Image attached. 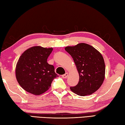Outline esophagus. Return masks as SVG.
Returning <instances> with one entry per match:
<instances>
[{"instance_id": "34e87169", "label": "esophagus", "mask_w": 125, "mask_h": 125, "mask_svg": "<svg viewBox=\"0 0 125 125\" xmlns=\"http://www.w3.org/2000/svg\"><path fill=\"white\" fill-rule=\"evenodd\" d=\"M68 75V73H65L64 74H63V75H62V77L63 78H64V79H65V78H67Z\"/></svg>"}]
</instances>
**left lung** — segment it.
<instances>
[{"label":"left lung","mask_w":125,"mask_h":125,"mask_svg":"<svg viewBox=\"0 0 125 125\" xmlns=\"http://www.w3.org/2000/svg\"><path fill=\"white\" fill-rule=\"evenodd\" d=\"M65 50L73 58L79 74V82L71 86V90L80 96L95 92L105 78V65L102 55L93 46L84 43L68 46Z\"/></svg>","instance_id":"8db88e82"}]
</instances>
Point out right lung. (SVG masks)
Wrapping results in <instances>:
<instances>
[{
    "mask_svg": "<svg viewBox=\"0 0 125 125\" xmlns=\"http://www.w3.org/2000/svg\"><path fill=\"white\" fill-rule=\"evenodd\" d=\"M52 48L34 46L23 53L16 64V78L26 92L39 95L46 92L54 78L58 77L53 65L47 63Z\"/></svg>",
    "mask_w": 125,
    "mask_h": 125,
    "instance_id": "1",
    "label": "right lung"
}]
</instances>
